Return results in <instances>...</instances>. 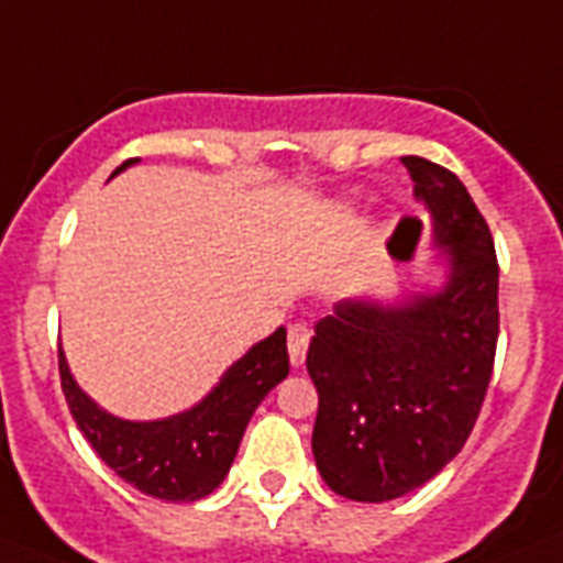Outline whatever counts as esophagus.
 I'll return each instance as SVG.
<instances>
[{"mask_svg":"<svg viewBox=\"0 0 563 563\" xmlns=\"http://www.w3.org/2000/svg\"><path fill=\"white\" fill-rule=\"evenodd\" d=\"M308 342H310V328L308 324H290L287 331V351H290V362L299 368L305 362V354H308Z\"/></svg>","mask_w":563,"mask_h":563,"instance_id":"1","label":"esophagus"}]
</instances>
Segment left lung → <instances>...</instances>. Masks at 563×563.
<instances>
[{"label":"left lung","mask_w":563,"mask_h":563,"mask_svg":"<svg viewBox=\"0 0 563 563\" xmlns=\"http://www.w3.org/2000/svg\"><path fill=\"white\" fill-rule=\"evenodd\" d=\"M452 273L402 305L342 301L319 319L308 374L319 391L313 457L336 495L402 498L463 449L498 347V255L489 224L454 172L402 157Z\"/></svg>","instance_id":"obj_1"}]
</instances>
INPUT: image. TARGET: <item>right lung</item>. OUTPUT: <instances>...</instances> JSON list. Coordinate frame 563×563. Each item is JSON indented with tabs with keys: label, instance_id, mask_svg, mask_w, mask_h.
Returning a JSON list of instances; mask_svg holds the SVG:
<instances>
[{
	"label": "right lung",
	"instance_id": "obj_1",
	"mask_svg": "<svg viewBox=\"0 0 563 563\" xmlns=\"http://www.w3.org/2000/svg\"><path fill=\"white\" fill-rule=\"evenodd\" d=\"M129 164L134 161L118 166L114 175ZM287 374V331L278 328L273 336L250 347L192 411L169 420L129 422L106 415L80 391L59 351V383L82 438L114 475L143 495L169 504L201 500L218 489L235 460L250 417Z\"/></svg>",
	"mask_w": 563,
	"mask_h": 563
}]
</instances>
